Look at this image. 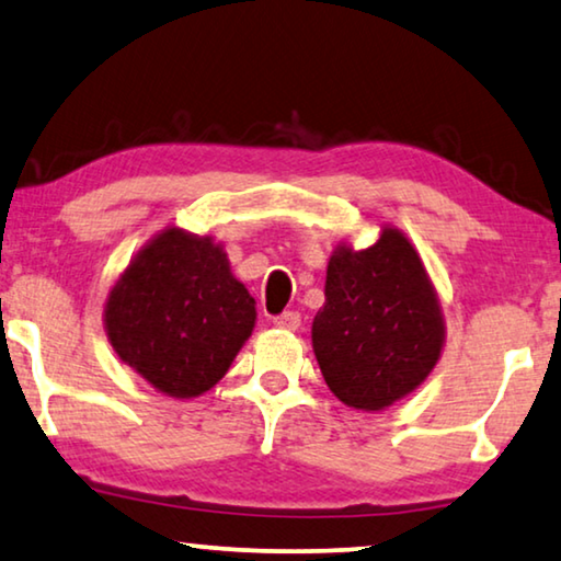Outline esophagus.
<instances>
[{
    "label": "esophagus",
    "mask_w": 561,
    "mask_h": 561,
    "mask_svg": "<svg viewBox=\"0 0 561 561\" xmlns=\"http://www.w3.org/2000/svg\"><path fill=\"white\" fill-rule=\"evenodd\" d=\"M273 323L278 325V329H283V331H298V325H300V313H296V310H286V313L275 316V318H273Z\"/></svg>",
    "instance_id": "34e87169"
}]
</instances>
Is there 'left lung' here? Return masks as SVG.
<instances>
[{
	"label": "left lung",
	"instance_id": "8db88e82",
	"mask_svg": "<svg viewBox=\"0 0 561 561\" xmlns=\"http://www.w3.org/2000/svg\"><path fill=\"white\" fill-rule=\"evenodd\" d=\"M310 339L325 383L351 409L383 411L426 381L446 323L424 261L399 228L381 226L364 251L335 245Z\"/></svg>",
	"mask_w": 561,
	"mask_h": 561
}]
</instances>
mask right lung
Returning a JSON list of instances; mask_svg holds the SVG:
<instances>
[{"mask_svg": "<svg viewBox=\"0 0 561 561\" xmlns=\"http://www.w3.org/2000/svg\"><path fill=\"white\" fill-rule=\"evenodd\" d=\"M255 300L210 236L170 226L148 240L105 300L110 346L152 389L195 399L228 374L255 329Z\"/></svg>", "mask_w": 561, "mask_h": 561, "instance_id": "1", "label": "right lung"}]
</instances>
